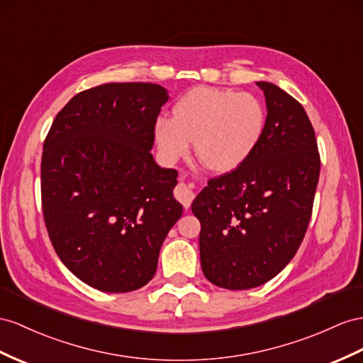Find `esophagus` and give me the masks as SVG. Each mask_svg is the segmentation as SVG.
Masks as SVG:
<instances>
[{
	"label": "esophagus",
	"mask_w": 363,
	"mask_h": 363,
	"mask_svg": "<svg viewBox=\"0 0 363 363\" xmlns=\"http://www.w3.org/2000/svg\"><path fill=\"white\" fill-rule=\"evenodd\" d=\"M174 196H176V199H178L182 203L185 208H189L193 198H194V193H193V190H191V187H190L189 184L179 182L178 187H176V190H174Z\"/></svg>",
	"instance_id": "1"
}]
</instances>
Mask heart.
Returning <instances> with one entry per match:
<instances>
[{"label":"heart","mask_w":363,"mask_h":363,"mask_svg":"<svg viewBox=\"0 0 363 363\" xmlns=\"http://www.w3.org/2000/svg\"><path fill=\"white\" fill-rule=\"evenodd\" d=\"M267 110L253 93L194 87L174 102L172 119L157 118L153 138L161 160L173 164L194 145L208 170H236L255 153L265 133Z\"/></svg>","instance_id":"obj_1"}]
</instances>
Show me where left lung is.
Listing matches in <instances>:
<instances>
[{
  "label": "left lung",
  "instance_id": "1",
  "mask_svg": "<svg viewBox=\"0 0 363 363\" xmlns=\"http://www.w3.org/2000/svg\"><path fill=\"white\" fill-rule=\"evenodd\" d=\"M267 127L255 153L208 181L191 211L201 222V267L211 284L248 290L270 281L294 257L308 228L320 173L314 128L303 107L272 82Z\"/></svg>",
  "mask_w": 363,
  "mask_h": 363
}]
</instances>
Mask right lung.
Returning <instances> with one entry per match:
<instances>
[{
  "label": "right lung",
  "instance_id": "obj_1",
  "mask_svg": "<svg viewBox=\"0 0 363 363\" xmlns=\"http://www.w3.org/2000/svg\"><path fill=\"white\" fill-rule=\"evenodd\" d=\"M169 93L152 82H110L73 96L43 145V215L55 252L79 281L128 293L156 273L182 215L178 172L150 153Z\"/></svg>",
  "mask_w": 363,
  "mask_h": 363
}]
</instances>
